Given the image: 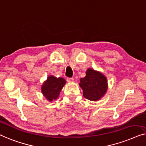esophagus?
<instances>
[{"mask_svg": "<svg viewBox=\"0 0 146 146\" xmlns=\"http://www.w3.org/2000/svg\"><path fill=\"white\" fill-rule=\"evenodd\" d=\"M67 81L68 83H73V82L74 81V79L73 78H67Z\"/></svg>", "mask_w": 146, "mask_h": 146, "instance_id": "obj_1", "label": "esophagus"}]
</instances>
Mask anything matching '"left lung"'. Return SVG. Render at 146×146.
I'll return each instance as SVG.
<instances>
[{
  "label": "left lung",
  "mask_w": 146,
  "mask_h": 146,
  "mask_svg": "<svg viewBox=\"0 0 146 146\" xmlns=\"http://www.w3.org/2000/svg\"><path fill=\"white\" fill-rule=\"evenodd\" d=\"M79 86L83 89L84 97L92 101L100 100L108 89L106 77L91 68L87 69L85 77L80 79Z\"/></svg>",
  "instance_id": "left-lung-1"
}]
</instances>
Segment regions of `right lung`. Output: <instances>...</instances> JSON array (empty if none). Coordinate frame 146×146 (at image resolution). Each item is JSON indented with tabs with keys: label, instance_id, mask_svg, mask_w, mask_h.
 Here are the masks:
<instances>
[{
	"label": "right lung",
	"instance_id": "obj_1",
	"mask_svg": "<svg viewBox=\"0 0 146 146\" xmlns=\"http://www.w3.org/2000/svg\"><path fill=\"white\" fill-rule=\"evenodd\" d=\"M65 83L66 81L63 78L49 76L41 88L42 94L48 101L52 102L53 100H56Z\"/></svg>",
	"mask_w": 146,
	"mask_h": 146
}]
</instances>
